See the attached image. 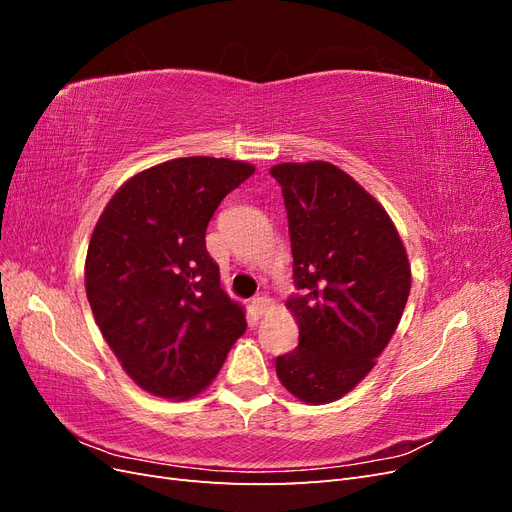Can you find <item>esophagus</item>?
I'll return each instance as SVG.
<instances>
[{
	"instance_id": "1",
	"label": "esophagus",
	"mask_w": 512,
	"mask_h": 512,
	"mask_svg": "<svg viewBox=\"0 0 512 512\" xmlns=\"http://www.w3.org/2000/svg\"><path fill=\"white\" fill-rule=\"evenodd\" d=\"M271 305H273V303H271V299H267V297H254V299H252V307H254L256 314H265Z\"/></svg>"
}]
</instances>
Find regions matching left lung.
<instances>
[{"label":"left lung","mask_w":512,"mask_h":512,"mask_svg":"<svg viewBox=\"0 0 512 512\" xmlns=\"http://www.w3.org/2000/svg\"><path fill=\"white\" fill-rule=\"evenodd\" d=\"M292 247L288 299L299 346L275 359L277 378L307 404L359 384L391 342L410 294V265L386 211L329 162L277 164Z\"/></svg>","instance_id":"1"}]
</instances>
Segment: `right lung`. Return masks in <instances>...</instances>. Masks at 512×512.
I'll list each match as a JSON object with an SVG mask.
<instances>
[{
  "instance_id": "right-lung-1",
  "label": "right lung",
  "mask_w": 512,
  "mask_h": 512,
  "mask_svg": "<svg viewBox=\"0 0 512 512\" xmlns=\"http://www.w3.org/2000/svg\"><path fill=\"white\" fill-rule=\"evenodd\" d=\"M254 175L226 158H177L134 175L89 241L91 312L126 374L166 399H188L218 376L247 329L205 245L224 196Z\"/></svg>"
}]
</instances>
